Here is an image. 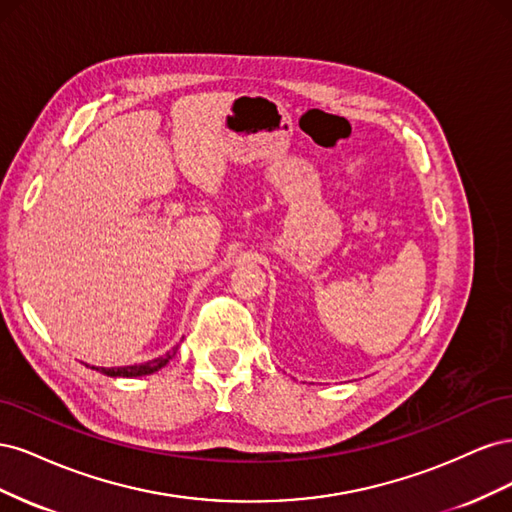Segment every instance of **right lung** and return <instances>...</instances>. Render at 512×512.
Listing matches in <instances>:
<instances>
[{
    "instance_id": "obj_1",
    "label": "right lung",
    "mask_w": 512,
    "mask_h": 512,
    "mask_svg": "<svg viewBox=\"0 0 512 512\" xmlns=\"http://www.w3.org/2000/svg\"><path fill=\"white\" fill-rule=\"evenodd\" d=\"M177 348H179V346H175L173 350H168L164 356H158V359L141 363V365H128V367H91V369L102 371L104 376H111V378H138V376H149V374H153V371L162 369L170 359H173V356L177 354Z\"/></svg>"
}]
</instances>
